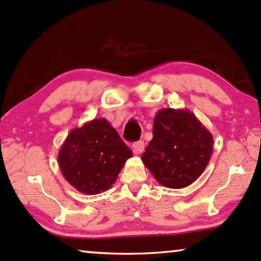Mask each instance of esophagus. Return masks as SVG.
<instances>
[{"label": "esophagus", "mask_w": 261, "mask_h": 261, "mask_svg": "<svg viewBox=\"0 0 261 261\" xmlns=\"http://www.w3.org/2000/svg\"><path fill=\"white\" fill-rule=\"evenodd\" d=\"M133 150L135 154H141L142 151L144 150V142L143 141L135 142V143L133 144Z\"/></svg>", "instance_id": "34e87169"}]
</instances>
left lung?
I'll return each instance as SVG.
<instances>
[{
	"instance_id": "1",
	"label": "left lung",
	"mask_w": 261,
	"mask_h": 261,
	"mask_svg": "<svg viewBox=\"0 0 261 261\" xmlns=\"http://www.w3.org/2000/svg\"><path fill=\"white\" fill-rule=\"evenodd\" d=\"M212 150V134L193 112L163 108L155 114L153 138L141 159L161 186L182 189L202 174Z\"/></svg>"
}]
</instances>
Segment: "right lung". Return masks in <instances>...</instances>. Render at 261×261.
I'll return each mask as SVG.
<instances>
[{
	"instance_id": "add662e5",
	"label": "right lung",
	"mask_w": 261,
	"mask_h": 261,
	"mask_svg": "<svg viewBox=\"0 0 261 261\" xmlns=\"http://www.w3.org/2000/svg\"><path fill=\"white\" fill-rule=\"evenodd\" d=\"M131 156L133 151L110 121L98 118L71 131L59 150L58 163L72 187L96 195L113 186Z\"/></svg>"
}]
</instances>
